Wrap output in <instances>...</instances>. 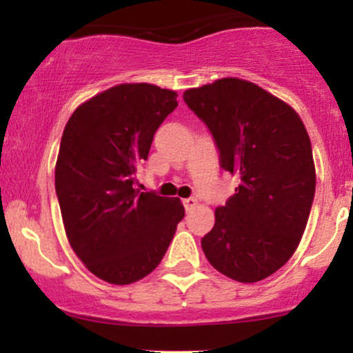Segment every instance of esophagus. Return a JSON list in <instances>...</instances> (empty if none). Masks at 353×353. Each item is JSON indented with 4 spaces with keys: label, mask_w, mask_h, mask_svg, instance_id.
<instances>
[{
    "label": "esophagus",
    "mask_w": 353,
    "mask_h": 353,
    "mask_svg": "<svg viewBox=\"0 0 353 353\" xmlns=\"http://www.w3.org/2000/svg\"><path fill=\"white\" fill-rule=\"evenodd\" d=\"M182 204H184L185 210H188V212H189V210H192L197 205V199H194V197H189V199L182 201Z\"/></svg>",
    "instance_id": "esophagus-1"
}]
</instances>
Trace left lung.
Returning a JSON list of instances; mask_svg holds the SVG:
<instances>
[{"mask_svg":"<svg viewBox=\"0 0 353 353\" xmlns=\"http://www.w3.org/2000/svg\"><path fill=\"white\" fill-rule=\"evenodd\" d=\"M184 101L212 132L222 169L241 179L214 212L202 250L232 281H262L292 257L309 221L315 194L309 132L292 106L245 79L188 89Z\"/></svg>","mask_w":353,"mask_h":353,"instance_id":"1","label":"left lung"}]
</instances>
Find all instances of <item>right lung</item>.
Here are the masks:
<instances>
[{
    "label": "right lung",
    "instance_id": "add662e5",
    "mask_svg": "<svg viewBox=\"0 0 353 353\" xmlns=\"http://www.w3.org/2000/svg\"><path fill=\"white\" fill-rule=\"evenodd\" d=\"M176 98L154 84H117L79 104L61 137L54 185L66 237L89 272L114 285L159 265L185 214L179 197L134 189Z\"/></svg>",
    "mask_w": 353,
    "mask_h": 353
}]
</instances>
